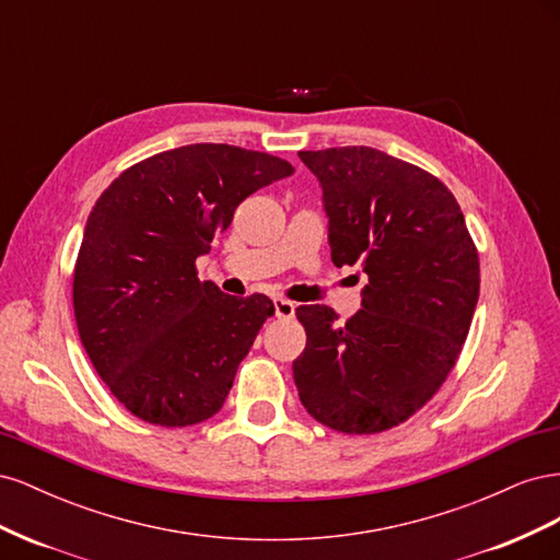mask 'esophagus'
<instances>
[{
	"instance_id": "34e87169",
	"label": "esophagus",
	"mask_w": 560,
	"mask_h": 560,
	"mask_svg": "<svg viewBox=\"0 0 560 560\" xmlns=\"http://www.w3.org/2000/svg\"><path fill=\"white\" fill-rule=\"evenodd\" d=\"M273 308H276V317H280V319H290V317H294V303L292 301H287V299H282V296H276L273 299Z\"/></svg>"
}]
</instances>
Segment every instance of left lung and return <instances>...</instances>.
<instances>
[{
    "label": "left lung",
    "mask_w": 560,
    "mask_h": 560,
    "mask_svg": "<svg viewBox=\"0 0 560 560\" xmlns=\"http://www.w3.org/2000/svg\"><path fill=\"white\" fill-rule=\"evenodd\" d=\"M322 186L331 261L362 266L346 325L299 306L306 350L292 364L306 411L331 430L376 434L425 406L463 350L479 301V254L446 186L371 147L299 151Z\"/></svg>",
    "instance_id": "8db88e82"
}]
</instances>
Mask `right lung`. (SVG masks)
Instances as JSON below:
<instances>
[{"instance_id":"obj_1","label":"right lung","mask_w":560,"mask_h":560,"mask_svg":"<svg viewBox=\"0 0 560 560\" xmlns=\"http://www.w3.org/2000/svg\"><path fill=\"white\" fill-rule=\"evenodd\" d=\"M292 173L261 151L186 144L128 167L97 198L74 268V317L100 378L132 416L186 428L224 406L276 308L264 294L200 282L196 259L247 196Z\"/></svg>"}]
</instances>
